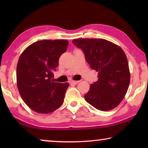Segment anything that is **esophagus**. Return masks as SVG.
Segmentation results:
<instances>
[{
    "label": "esophagus",
    "instance_id": "1",
    "mask_svg": "<svg viewBox=\"0 0 148 148\" xmlns=\"http://www.w3.org/2000/svg\"><path fill=\"white\" fill-rule=\"evenodd\" d=\"M79 82H80V81H71L70 83H71V84H77Z\"/></svg>",
    "mask_w": 148,
    "mask_h": 148
}]
</instances>
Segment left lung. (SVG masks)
<instances>
[{
	"instance_id": "obj_1",
	"label": "left lung",
	"mask_w": 148,
	"mask_h": 148,
	"mask_svg": "<svg viewBox=\"0 0 148 148\" xmlns=\"http://www.w3.org/2000/svg\"><path fill=\"white\" fill-rule=\"evenodd\" d=\"M73 43L84 52L86 61L98 72V79L85 95L87 102L98 110L116 108L126 94L130 83L127 56L120 46L104 39L79 38Z\"/></svg>"
}]
</instances>
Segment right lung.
Returning a JSON list of instances; mask_svg holds the SVG:
<instances>
[{
	"label": "right lung",
	"instance_id": "obj_1",
	"mask_svg": "<svg viewBox=\"0 0 148 148\" xmlns=\"http://www.w3.org/2000/svg\"><path fill=\"white\" fill-rule=\"evenodd\" d=\"M66 40H44L29 45L17 66V85L22 99L32 110L47 114L59 108L69 84L54 82L53 71L66 50Z\"/></svg>",
	"mask_w": 148,
	"mask_h": 148
}]
</instances>
